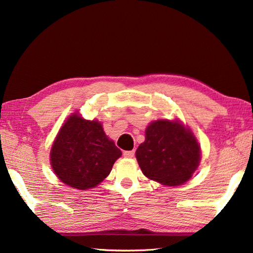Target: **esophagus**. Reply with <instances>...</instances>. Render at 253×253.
Masks as SVG:
<instances>
[{
	"label": "esophagus",
	"instance_id": "obj_1",
	"mask_svg": "<svg viewBox=\"0 0 253 253\" xmlns=\"http://www.w3.org/2000/svg\"><path fill=\"white\" fill-rule=\"evenodd\" d=\"M135 155V151H126L124 152V157L126 158H132Z\"/></svg>",
	"mask_w": 253,
	"mask_h": 253
}]
</instances>
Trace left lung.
Segmentation results:
<instances>
[{"label":"left lung","mask_w":253,"mask_h":253,"mask_svg":"<svg viewBox=\"0 0 253 253\" xmlns=\"http://www.w3.org/2000/svg\"><path fill=\"white\" fill-rule=\"evenodd\" d=\"M136 158L145 176L177 186L187 182L198 169L201 148L190 128L178 121L160 119L147 126Z\"/></svg>","instance_id":"obj_1"}]
</instances>
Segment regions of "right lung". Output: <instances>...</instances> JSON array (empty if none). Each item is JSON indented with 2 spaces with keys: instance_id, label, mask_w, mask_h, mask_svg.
Returning a JSON list of instances; mask_svg holds the SVG:
<instances>
[{
  "instance_id": "1",
  "label": "right lung",
  "mask_w": 253,
  "mask_h": 253,
  "mask_svg": "<svg viewBox=\"0 0 253 253\" xmlns=\"http://www.w3.org/2000/svg\"><path fill=\"white\" fill-rule=\"evenodd\" d=\"M122 152L98 121L74 113L60 128L50 152L53 172L62 183L78 190L97 186L108 176Z\"/></svg>"
}]
</instances>
